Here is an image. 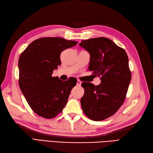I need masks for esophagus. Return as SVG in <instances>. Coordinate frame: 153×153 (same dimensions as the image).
<instances>
[{"label":"esophagus","instance_id":"esophagus-1","mask_svg":"<svg viewBox=\"0 0 153 153\" xmlns=\"http://www.w3.org/2000/svg\"><path fill=\"white\" fill-rule=\"evenodd\" d=\"M81 84H82V82H81V81H79V80H77V85L80 86Z\"/></svg>","mask_w":153,"mask_h":153}]
</instances>
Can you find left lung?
I'll use <instances>...</instances> for the list:
<instances>
[{"label": "left lung", "instance_id": "obj_1", "mask_svg": "<svg viewBox=\"0 0 153 153\" xmlns=\"http://www.w3.org/2000/svg\"><path fill=\"white\" fill-rule=\"evenodd\" d=\"M79 45L90 54L89 70L101 81L96 86L82 83L85 93L81 105L89 118L101 121L114 114L124 102L131 79L128 55L106 37L83 40Z\"/></svg>", "mask_w": 153, "mask_h": 153}]
</instances>
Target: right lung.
I'll return each instance as SVG.
<instances>
[{"instance_id": "add662e5", "label": "right lung", "mask_w": 153, "mask_h": 153, "mask_svg": "<svg viewBox=\"0 0 153 153\" xmlns=\"http://www.w3.org/2000/svg\"><path fill=\"white\" fill-rule=\"evenodd\" d=\"M77 43L60 37H43L28 45L19 58V86L33 112L45 118L60 114L77 79L53 77L61 64L60 53Z\"/></svg>"}]
</instances>
